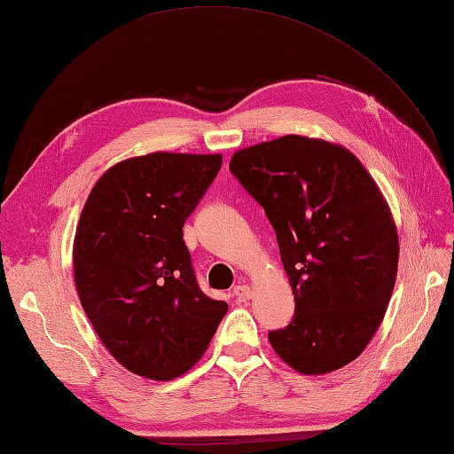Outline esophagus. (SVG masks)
<instances>
[{"instance_id":"1","label":"esophagus","mask_w":454,"mask_h":454,"mask_svg":"<svg viewBox=\"0 0 454 454\" xmlns=\"http://www.w3.org/2000/svg\"><path fill=\"white\" fill-rule=\"evenodd\" d=\"M231 294H234V298H236V301H238V303H244V301L251 300V296H253L251 288H249V286H246V284H244V286H236V288H234V292H231Z\"/></svg>"}]
</instances>
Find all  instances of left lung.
Here are the masks:
<instances>
[{"instance_id":"obj_1","label":"left lung","mask_w":454,"mask_h":454,"mask_svg":"<svg viewBox=\"0 0 454 454\" xmlns=\"http://www.w3.org/2000/svg\"><path fill=\"white\" fill-rule=\"evenodd\" d=\"M230 170L277 231L296 315L269 342L292 370L323 375L354 362L391 301L398 234L357 156L325 139L284 135L234 153Z\"/></svg>"}]
</instances>
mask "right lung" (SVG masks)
<instances>
[{
  "instance_id": "1",
  "label": "right lung",
  "mask_w": 454,
  "mask_h": 454,
  "mask_svg": "<svg viewBox=\"0 0 454 454\" xmlns=\"http://www.w3.org/2000/svg\"><path fill=\"white\" fill-rule=\"evenodd\" d=\"M223 154L151 153L108 168L73 239L84 313L125 370L170 381L201 360L228 311L195 280L184 223Z\"/></svg>"
}]
</instances>
